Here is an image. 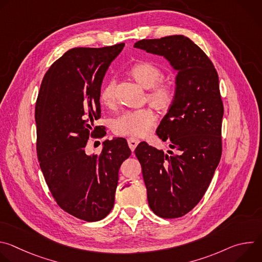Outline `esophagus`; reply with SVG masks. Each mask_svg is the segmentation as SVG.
Here are the masks:
<instances>
[{
	"label": "esophagus",
	"mask_w": 262,
	"mask_h": 262,
	"mask_svg": "<svg viewBox=\"0 0 262 262\" xmlns=\"http://www.w3.org/2000/svg\"><path fill=\"white\" fill-rule=\"evenodd\" d=\"M127 143H128V146L130 148V150L134 151L135 149H136V147L138 146V144L140 143V141H139V139H136V138H128L127 139Z\"/></svg>",
	"instance_id": "1"
}]
</instances>
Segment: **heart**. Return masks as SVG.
<instances>
[{"instance_id":"1","label":"heart","mask_w":262,"mask_h":262,"mask_svg":"<svg viewBox=\"0 0 262 262\" xmlns=\"http://www.w3.org/2000/svg\"><path fill=\"white\" fill-rule=\"evenodd\" d=\"M132 76L144 88L150 89L148 94L150 99L158 106L168 105L173 98V89L168 83L160 82L163 78V71L150 62H140L132 66ZM115 87L114 79L110 80L100 91V101L111 106L115 102ZM156 115L151 110H127L124 111L113 121V130L120 136L141 137L150 132L156 123Z\"/></svg>"}]
</instances>
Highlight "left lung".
<instances>
[{"label":"left lung","instance_id":"left-lung-1","mask_svg":"<svg viewBox=\"0 0 262 262\" xmlns=\"http://www.w3.org/2000/svg\"><path fill=\"white\" fill-rule=\"evenodd\" d=\"M134 48L164 57L177 71L173 100L157 128L171 150L141 142L135 154L149 207L161 217H179L202 199L221 160L219 77L205 53L183 35L139 40Z\"/></svg>","mask_w":262,"mask_h":262}]
</instances>
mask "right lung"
Returning a JSON list of instances; mask_svg holds the SVG:
<instances>
[{"label": "right lung", "instance_id": "add662e5", "mask_svg": "<svg viewBox=\"0 0 262 262\" xmlns=\"http://www.w3.org/2000/svg\"><path fill=\"white\" fill-rule=\"evenodd\" d=\"M123 47L69 50L47 71L36 101L37 158L47 184L63 210L87 222L113 208L120 166L132 155L123 138L104 141L98 156L85 151L100 128L94 121L104 74Z\"/></svg>", "mask_w": 262, "mask_h": 262}]
</instances>
